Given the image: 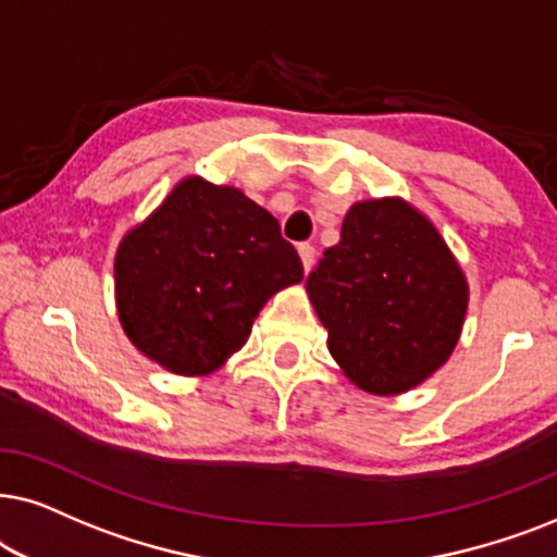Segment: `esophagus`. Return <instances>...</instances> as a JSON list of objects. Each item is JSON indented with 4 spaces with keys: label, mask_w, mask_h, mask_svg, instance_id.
Wrapping results in <instances>:
<instances>
[{
    "label": "esophagus",
    "mask_w": 557,
    "mask_h": 557,
    "mask_svg": "<svg viewBox=\"0 0 557 557\" xmlns=\"http://www.w3.org/2000/svg\"><path fill=\"white\" fill-rule=\"evenodd\" d=\"M298 255L302 259V267H306V272H310V267H313V262H315V247H313V244H308V242L298 244Z\"/></svg>",
    "instance_id": "34e87169"
}]
</instances>
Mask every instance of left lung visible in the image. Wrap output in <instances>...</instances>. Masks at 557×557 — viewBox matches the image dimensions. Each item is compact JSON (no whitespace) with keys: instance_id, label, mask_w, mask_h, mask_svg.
I'll return each mask as SVG.
<instances>
[{"instance_id":"8db88e82","label":"left lung","mask_w":557,"mask_h":557,"mask_svg":"<svg viewBox=\"0 0 557 557\" xmlns=\"http://www.w3.org/2000/svg\"><path fill=\"white\" fill-rule=\"evenodd\" d=\"M306 290L331 356L372 395H399L446 364L469 306L438 228L403 198L354 203Z\"/></svg>"}]
</instances>
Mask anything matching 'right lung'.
Returning <instances> with one entry per match:
<instances>
[{
	"mask_svg": "<svg viewBox=\"0 0 557 557\" xmlns=\"http://www.w3.org/2000/svg\"><path fill=\"white\" fill-rule=\"evenodd\" d=\"M116 310L145 356L209 374L247 344L274 293L302 280L277 219L242 190L185 177L116 249Z\"/></svg>",
	"mask_w": 557,
	"mask_h": 557,
	"instance_id": "right-lung-1",
	"label": "right lung"
}]
</instances>
